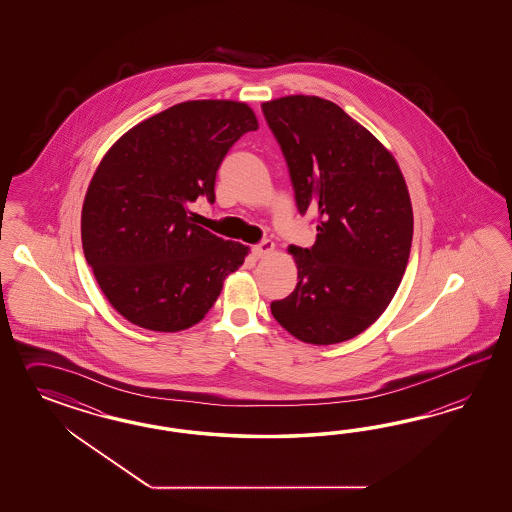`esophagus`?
Instances as JSON below:
<instances>
[{
  "mask_svg": "<svg viewBox=\"0 0 512 512\" xmlns=\"http://www.w3.org/2000/svg\"><path fill=\"white\" fill-rule=\"evenodd\" d=\"M274 249H276V244H274L272 240H263L259 246L253 248V255H255L257 259H263V257H268Z\"/></svg>",
  "mask_w": 512,
  "mask_h": 512,
  "instance_id": "1",
  "label": "esophagus"
}]
</instances>
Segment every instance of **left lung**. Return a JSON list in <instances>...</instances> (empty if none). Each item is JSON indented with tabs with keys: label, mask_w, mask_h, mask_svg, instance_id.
I'll list each match as a JSON object with an SVG mask.
<instances>
[{
	"label": "left lung",
	"mask_w": 512,
	"mask_h": 512,
	"mask_svg": "<svg viewBox=\"0 0 512 512\" xmlns=\"http://www.w3.org/2000/svg\"><path fill=\"white\" fill-rule=\"evenodd\" d=\"M285 155L300 214L317 212V240L291 246L295 291L270 304L296 340L332 345L373 325L409 261L413 206L394 155L349 114L317 95L263 103Z\"/></svg>",
	"instance_id": "left-lung-1"
}]
</instances>
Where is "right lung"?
Segmentation results:
<instances>
[{
    "instance_id": "add662e5",
    "label": "right lung",
    "mask_w": 512,
    "mask_h": 512,
    "mask_svg": "<svg viewBox=\"0 0 512 512\" xmlns=\"http://www.w3.org/2000/svg\"><path fill=\"white\" fill-rule=\"evenodd\" d=\"M246 103H178L131 127L103 155L80 217L82 249L103 295L129 323L180 332L204 319L249 253L193 221L189 202L216 201V172L244 133Z\"/></svg>"
}]
</instances>
